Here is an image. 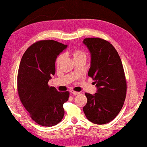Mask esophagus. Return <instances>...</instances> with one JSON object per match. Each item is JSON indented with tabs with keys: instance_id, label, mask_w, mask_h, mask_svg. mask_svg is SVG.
<instances>
[{
	"instance_id": "esophagus-1",
	"label": "esophagus",
	"mask_w": 147,
	"mask_h": 147,
	"mask_svg": "<svg viewBox=\"0 0 147 147\" xmlns=\"http://www.w3.org/2000/svg\"><path fill=\"white\" fill-rule=\"evenodd\" d=\"M70 92H71V94H74V95H78V94H80V92H76V91H74V90H71V91H70Z\"/></svg>"
}]
</instances>
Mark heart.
I'll return each mask as SVG.
<instances>
[{"label": "heart", "instance_id": "obj_1", "mask_svg": "<svg viewBox=\"0 0 147 147\" xmlns=\"http://www.w3.org/2000/svg\"><path fill=\"white\" fill-rule=\"evenodd\" d=\"M74 57H80V56H86V55H85V53H84L82 51H81V50L76 49L74 51ZM62 57H63V55H59V57L57 58V60H56V63H57V65H59L60 62H61Z\"/></svg>", "mask_w": 147, "mask_h": 147}]
</instances>
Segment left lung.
<instances>
[{
  "instance_id": "1",
  "label": "left lung",
  "mask_w": 147,
  "mask_h": 147,
  "mask_svg": "<svg viewBox=\"0 0 147 147\" xmlns=\"http://www.w3.org/2000/svg\"><path fill=\"white\" fill-rule=\"evenodd\" d=\"M83 43L91 53L88 74L97 87L94 95L85 94L88 101L84 112L94 124L108 123L119 113L126 98V81L121 59L114 46L106 40L86 38Z\"/></svg>"
}]
</instances>
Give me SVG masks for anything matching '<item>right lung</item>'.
I'll list each match as a JSON object with an SVG mask.
<instances>
[{
  "instance_id": "1",
  "label": "right lung",
  "mask_w": 147,
  "mask_h": 147,
  "mask_svg": "<svg viewBox=\"0 0 147 147\" xmlns=\"http://www.w3.org/2000/svg\"><path fill=\"white\" fill-rule=\"evenodd\" d=\"M67 48L53 40H43L31 45L23 54L17 76V90L21 103L33 121L43 126H53L64 116L63 104L69 92H58L48 85L55 73V61Z\"/></svg>"
}]
</instances>
